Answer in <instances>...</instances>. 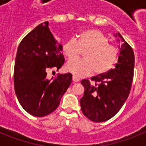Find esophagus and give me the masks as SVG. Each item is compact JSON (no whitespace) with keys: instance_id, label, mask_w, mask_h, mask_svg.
I'll use <instances>...</instances> for the list:
<instances>
[{"instance_id":"esophagus-1","label":"esophagus","mask_w":146,"mask_h":146,"mask_svg":"<svg viewBox=\"0 0 146 146\" xmlns=\"http://www.w3.org/2000/svg\"><path fill=\"white\" fill-rule=\"evenodd\" d=\"M72 80H73V82H80V80L79 77H77V76L73 75L72 76Z\"/></svg>"}]
</instances>
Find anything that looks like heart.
<instances>
[{"label":"heart","instance_id":"1","mask_svg":"<svg viewBox=\"0 0 146 146\" xmlns=\"http://www.w3.org/2000/svg\"><path fill=\"white\" fill-rule=\"evenodd\" d=\"M81 50H85L84 58L70 60L66 66L67 71L78 77L88 75L94 71L97 74H104L112 69L118 58L116 47L98 30H86L80 33L77 40L69 39L63 46L62 52L71 60L79 56Z\"/></svg>","mask_w":146,"mask_h":146}]
</instances>
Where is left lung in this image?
<instances>
[{
	"instance_id": "8db88e82",
	"label": "left lung",
	"mask_w": 146,
	"mask_h": 146,
	"mask_svg": "<svg viewBox=\"0 0 146 146\" xmlns=\"http://www.w3.org/2000/svg\"><path fill=\"white\" fill-rule=\"evenodd\" d=\"M121 43L118 64L107 73L82 80L84 95L80 99L82 112L94 122L113 118L128 98L134 77L135 55L132 48L119 33L115 35Z\"/></svg>"
}]
</instances>
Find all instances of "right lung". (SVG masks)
<instances>
[{"mask_svg": "<svg viewBox=\"0 0 146 146\" xmlns=\"http://www.w3.org/2000/svg\"><path fill=\"white\" fill-rule=\"evenodd\" d=\"M62 45L54 38L44 22L27 34L19 44L14 69L15 90L23 109L43 117L57 109L72 82L70 73L49 79L50 69L64 64Z\"/></svg>", "mask_w": 146, "mask_h": 146, "instance_id": "1", "label": "right lung"}]
</instances>
